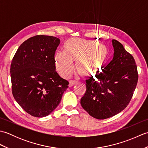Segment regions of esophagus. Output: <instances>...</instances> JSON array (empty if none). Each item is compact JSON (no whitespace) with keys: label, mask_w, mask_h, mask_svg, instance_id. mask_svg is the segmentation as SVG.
Masks as SVG:
<instances>
[{"label":"esophagus","mask_w":148,"mask_h":148,"mask_svg":"<svg viewBox=\"0 0 148 148\" xmlns=\"http://www.w3.org/2000/svg\"><path fill=\"white\" fill-rule=\"evenodd\" d=\"M77 83L76 82V81H74V80H70L69 81V87H72L74 85H76Z\"/></svg>","instance_id":"1"}]
</instances>
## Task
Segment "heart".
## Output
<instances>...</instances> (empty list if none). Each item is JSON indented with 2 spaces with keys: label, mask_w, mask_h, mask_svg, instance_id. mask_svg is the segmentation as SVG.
Returning a JSON list of instances; mask_svg holds the SVG:
<instances>
[{
  "label": "heart",
  "mask_w": 148,
  "mask_h": 148,
  "mask_svg": "<svg viewBox=\"0 0 148 148\" xmlns=\"http://www.w3.org/2000/svg\"><path fill=\"white\" fill-rule=\"evenodd\" d=\"M109 51L102 44L92 40L72 38L64 45V51H58L55 60L58 71L62 76L67 77L75 69L85 79L97 76L102 72L108 60Z\"/></svg>",
  "instance_id": "obj_1"
}]
</instances>
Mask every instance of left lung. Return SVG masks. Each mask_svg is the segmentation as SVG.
<instances>
[{
    "label": "left lung",
    "instance_id": "1",
    "mask_svg": "<svg viewBox=\"0 0 148 148\" xmlns=\"http://www.w3.org/2000/svg\"><path fill=\"white\" fill-rule=\"evenodd\" d=\"M112 60L95 77L86 80V90L81 105L88 114L103 119L118 114L128 106L138 81L137 65L132 55L115 39L112 40Z\"/></svg>",
    "mask_w": 148,
    "mask_h": 148
}]
</instances>
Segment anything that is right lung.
<instances>
[{"mask_svg": "<svg viewBox=\"0 0 148 148\" xmlns=\"http://www.w3.org/2000/svg\"><path fill=\"white\" fill-rule=\"evenodd\" d=\"M59 44L56 37H30L21 44L12 58V95L24 111L34 117L51 113L68 88V81L55 71V54Z\"/></svg>", "mask_w": 148, "mask_h": 148, "instance_id": "right-lung-1", "label": "right lung"}]
</instances>
